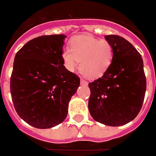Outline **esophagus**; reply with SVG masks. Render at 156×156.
I'll use <instances>...</instances> for the list:
<instances>
[{
	"label": "esophagus",
	"instance_id": "1",
	"mask_svg": "<svg viewBox=\"0 0 156 156\" xmlns=\"http://www.w3.org/2000/svg\"><path fill=\"white\" fill-rule=\"evenodd\" d=\"M80 84H81V85L87 86V82L86 80H82V79H80Z\"/></svg>",
	"mask_w": 156,
	"mask_h": 156
}]
</instances>
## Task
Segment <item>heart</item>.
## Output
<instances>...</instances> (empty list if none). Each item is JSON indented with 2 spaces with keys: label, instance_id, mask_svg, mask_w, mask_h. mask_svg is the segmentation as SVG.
Returning <instances> with one entry per match:
<instances>
[{
  "label": "heart",
  "instance_id": "heart-1",
  "mask_svg": "<svg viewBox=\"0 0 156 156\" xmlns=\"http://www.w3.org/2000/svg\"><path fill=\"white\" fill-rule=\"evenodd\" d=\"M62 57L69 70H75L80 62L81 74L87 78L96 79L103 76L112 64L113 47L105 39L79 35L71 40L69 50L62 51Z\"/></svg>",
  "mask_w": 156,
  "mask_h": 156
}]
</instances>
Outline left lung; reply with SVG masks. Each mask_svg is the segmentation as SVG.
<instances>
[{
  "label": "left lung",
  "mask_w": 156,
  "mask_h": 156,
  "mask_svg": "<svg viewBox=\"0 0 156 156\" xmlns=\"http://www.w3.org/2000/svg\"><path fill=\"white\" fill-rule=\"evenodd\" d=\"M113 47L109 69L88 84V110L100 124L121 126L138 115L146 92V77L141 55L129 41L118 35H106Z\"/></svg>",
  "instance_id": "left-lung-1"
}]
</instances>
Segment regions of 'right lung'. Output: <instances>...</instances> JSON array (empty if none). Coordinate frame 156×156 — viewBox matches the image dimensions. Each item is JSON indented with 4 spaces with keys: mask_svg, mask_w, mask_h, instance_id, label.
I'll return each mask as SVG.
<instances>
[{
    "mask_svg": "<svg viewBox=\"0 0 156 156\" xmlns=\"http://www.w3.org/2000/svg\"><path fill=\"white\" fill-rule=\"evenodd\" d=\"M66 35L33 38L14 57L10 91L15 111L26 123L49 129L62 123L80 78L63 65Z\"/></svg>",
    "mask_w": 156,
    "mask_h": 156,
    "instance_id": "right-lung-1",
    "label": "right lung"
}]
</instances>
